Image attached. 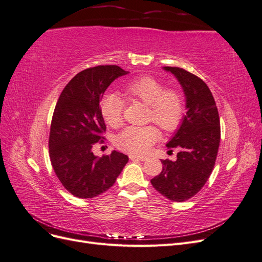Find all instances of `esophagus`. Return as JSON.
<instances>
[{
	"instance_id": "34e87169",
	"label": "esophagus",
	"mask_w": 262,
	"mask_h": 262,
	"mask_svg": "<svg viewBox=\"0 0 262 262\" xmlns=\"http://www.w3.org/2000/svg\"><path fill=\"white\" fill-rule=\"evenodd\" d=\"M129 157H130V160H132V161H141V162H145V161L147 160V157H146V156H139V155H133V154L129 155Z\"/></svg>"
}]
</instances>
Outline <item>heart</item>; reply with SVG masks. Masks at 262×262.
Instances as JSON below:
<instances>
[{"instance_id":"heart-1","label":"heart","mask_w":262,"mask_h":262,"mask_svg":"<svg viewBox=\"0 0 262 262\" xmlns=\"http://www.w3.org/2000/svg\"><path fill=\"white\" fill-rule=\"evenodd\" d=\"M124 96L147 105V121H154L166 132L180 128L186 115L185 96L179 90L167 87L158 78L144 75L134 78L124 86ZM123 100L115 94H107L100 101V114L106 123L118 128L122 123ZM155 125L128 126L116 138V145L132 154H143L160 139Z\"/></svg>"}]
</instances>
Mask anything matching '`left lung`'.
<instances>
[{"label":"left lung","mask_w":262,"mask_h":262,"mask_svg":"<svg viewBox=\"0 0 262 262\" xmlns=\"http://www.w3.org/2000/svg\"><path fill=\"white\" fill-rule=\"evenodd\" d=\"M164 69L178 78L188 112L167 143L170 152L179 149L177 160H162L163 170L150 179V184L167 199L184 202L200 191L215 165L221 139L220 117L213 95L200 77L181 68Z\"/></svg>","instance_id":"8db88e82"}]
</instances>
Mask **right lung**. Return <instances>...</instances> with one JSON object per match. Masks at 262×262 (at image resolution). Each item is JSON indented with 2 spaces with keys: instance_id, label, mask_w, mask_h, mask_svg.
I'll return each instance as SVG.
<instances>
[{
  "instance_id": "add662e5",
  "label": "right lung",
  "mask_w": 262,
  "mask_h": 262,
  "mask_svg": "<svg viewBox=\"0 0 262 262\" xmlns=\"http://www.w3.org/2000/svg\"><path fill=\"white\" fill-rule=\"evenodd\" d=\"M126 73L118 66L83 70L67 84L55 105L49 134L51 165L62 186L81 199L105 192L129 161L117 150L102 157L92 150L106 140L99 108L102 95L117 77Z\"/></svg>"
}]
</instances>
